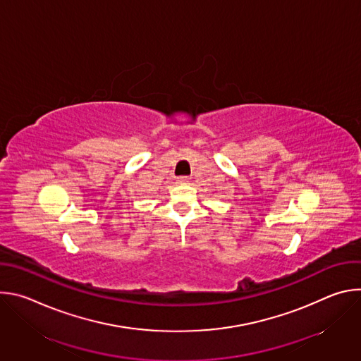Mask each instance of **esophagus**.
Returning <instances> with one entry per match:
<instances>
[{
  "label": "esophagus",
  "mask_w": 361,
  "mask_h": 361,
  "mask_svg": "<svg viewBox=\"0 0 361 361\" xmlns=\"http://www.w3.org/2000/svg\"><path fill=\"white\" fill-rule=\"evenodd\" d=\"M177 184H187L188 183V177H177Z\"/></svg>",
  "instance_id": "obj_1"
}]
</instances>
